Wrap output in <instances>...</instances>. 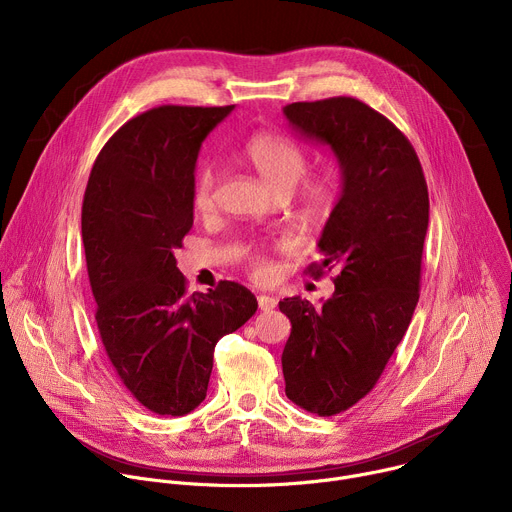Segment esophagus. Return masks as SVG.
I'll list each match as a JSON object with an SVG mask.
<instances>
[{
  "mask_svg": "<svg viewBox=\"0 0 512 512\" xmlns=\"http://www.w3.org/2000/svg\"><path fill=\"white\" fill-rule=\"evenodd\" d=\"M257 304H259V310H263V312H269V310H273L275 306H277V300L273 298V296H257Z\"/></svg>",
  "mask_w": 512,
  "mask_h": 512,
  "instance_id": "34e87169",
  "label": "esophagus"
}]
</instances>
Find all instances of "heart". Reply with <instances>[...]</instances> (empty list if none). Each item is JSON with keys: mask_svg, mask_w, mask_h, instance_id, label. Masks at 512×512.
Segmentation results:
<instances>
[{"mask_svg": "<svg viewBox=\"0 0 512 512\" xmlns=\"http://www.w3.org/2000/svg\"><path fill=\"white\" fill-rule=\"evenodd\" d=\"M245 164L259 176L269 194L277 200H287L296 194L298 186L310 170V158L296 141L277 133H257L243 148ZM218 172L212 164H202L192 186V204L200 212L214 206ZM338 198V186L330 176H318L302 186L296 196L294 214L306 225H320L332 214ZM251 269L257 277L269 273L263 257L251 255Z\"/></svg>", "mask_w": 512, "mask_h": 512, "instance_id": "heart-1", "label": "heart"}]
</instances>
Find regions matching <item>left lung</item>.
Masks as SVG:
<instances>
[{
	"mask_svg": "<svg viewBox=\"0 0 512 512\" xmlns=\"http://www.w3.org/2000/svg\"><path fill=\"white\" fill-rule=\"evenodd\" d=\"M283 115L302 137L328 145L342 190L318 241L334 273L320 306L285 298L291 322L281 354L285 395L330 417L371 393L403 340L419 300L429 196L409 139L379 111L352 97L291 103Z\"/></svg>",
	"mask_w": 512,
	"mask_h": 512,
	"instance_id": "obj_1",
	"label": "left lung"
}]
</instances>
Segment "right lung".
Returning <instances> with one entry per match:
<instances>
[{
	"label": "right lung",
	"instance_id": "1",
	"mask_svg": "<svg viewBox=\"0 0 512 512\" xmlns=\"http://www.w3.org/2000/svg\"><path fill=\"white\" fill-rule=\"evenodd\" d=\"M233 109L162 105L129 119L103 145L85 190L97 328L125 389L158 415L204 401L216 342L257 312L235 281L188 296L174 257L194 223L200 145Z\"/></svg>",
	"mask_w": 512,
	"mask_h": 512
}]
</instances>
